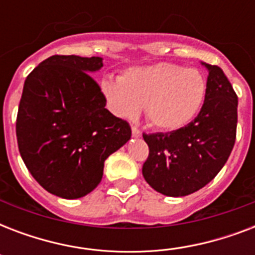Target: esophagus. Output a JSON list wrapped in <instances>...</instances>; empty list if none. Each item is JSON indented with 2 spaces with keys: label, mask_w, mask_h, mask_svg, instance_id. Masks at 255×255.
<instances>
[{
  "label": "esophagus",
  "mask_w": 255,
  "mask_h": 255,
  "mask_svg": "<svg viewBox=\"0 0 255 255\" xmlns=\"http://www.w3.org/2000/svg\"><path fill=\"white\" fill-rule=\"evenodd\" d=\"M140 135H141V132H140L139 128L135 127V126H132V136H135V137H139Z\"/></svg>",
  "instance_id": "esophagus-1"
}]
</instances>
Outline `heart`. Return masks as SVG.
Segmentation results:
<instances>
[{
	"label": "heart",
	"mask_w": 255,
	"mask_h": 255,
	"mask_svg": "<svg viewBox=\"0 0 255 255\" xmlns=\"http://www.w3.org/2000/svg\"><path fill=\"white\" fill-rule=\"evenodd\" d=\"M100 87L116 116L133 119L144 106L148 123L164 131L189 123L201 107L206 90L198 70L173 63L131 69L120 79L106 78Z\"/></svg>",
	"instance_id": "b5f03b06"
}]
</instances>
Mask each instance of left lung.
Here are the masks:
<instances>
[{"label":"left lung","instance_id":"1","mask_svg":"<svg viewBox=\"0 0 255 255\" xmlns=\"http://www.w3.org/2000/svg\"><path fill=\"white\" fill-rule=\"evenodd\" d=\"M202 65L208 70L205 100L194 120L176 131L143 133L149 148L144 178L170 197L188 196L212 181L236 143L237 94L218 66Z\"/></svg>","mask_w":255,"mask_h":255}]
</instances>
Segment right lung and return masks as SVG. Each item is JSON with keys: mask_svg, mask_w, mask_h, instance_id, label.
<instances>
[{"mask_svg": "<svg viewBox=\"0 0 255 255\" xmlns=\"http://www.w3.org/2000/svg\"><path fill=\"white\" fill-rule=\"evenodd\" d=\"M102 58L53 55L27 75L18 107V149L38 184L62 198L95 189L104 161L131 139V127L106 107L90 73Z\"/></svg>", "mask_w": 255, "mask_h": 255, "instance_id": "right-lung-1", "label": "right lung"}]
</instances>
